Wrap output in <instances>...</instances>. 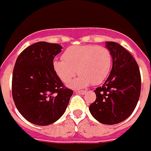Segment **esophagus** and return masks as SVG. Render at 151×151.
Returning a JSON list of instances; mask_svg holds the SVG:
<instances>
[{
	"label": "esophagus",
	"instance_id": "esophagus-1",
	"mask_svg": "<svg viewBox=\"0 0 151 151\" xmlns=\"http://www.w3.org/2000/svg\"><path fill=\"white\" fill-rule=\"evenodd\" d=\"M76 93H80V94H82V95H84L85 93H86V91H84V90H76L75 91Z\"/></svg>",
	"mask_w": 151,
	"mask_h": 151
}]
</instances>
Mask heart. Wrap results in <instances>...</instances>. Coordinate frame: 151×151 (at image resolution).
<instances>
[{
    "label": "heart",
    "mask_w": 151,
    "mask_h": 151,
    "mask_svg": "<svg viewBox=\"0 0 151 151\" xmlns=\"http://www.w3.org/2000/svg\"><path fill=\"white\" fill-rule=\"evenodd\" d=\"M62 58L53 63V70L62 82H70L76 70L80 74L69 84L71 88H81L90 84H101L111 70V52L104 46L87 45L69 47L64 51Z\"/></svg>",
    "instance_id": "heart-1"
}]
</instances>
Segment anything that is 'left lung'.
Returning a JSON list of instances; mask_svg holds the SVG:
<instances>
[{
	"label": "left lung",
	"mask_w": 151,
	"mask_h": 151,
	"mask_svg": "<svg viewBox=\"0 0 151 151\" xmlns=\"http://www.w3.org/2000/svg\"><path fill=\"white\" fill-rule=\"evenodd\" d=\"M113 64L107 80L94 90L96 100L89 106L92 115L104 124L124 121L134 111L141 93V74L133 57L115 42H106Z\"/></svg>",
	"instance_id": "1"
}]
</instances>
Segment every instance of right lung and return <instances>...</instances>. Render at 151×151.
I'll return each mask as SVG.
<instances>
[{"instance_id":"right-lung-1","label":"right lung","mask_w":151,"mask_h":151,"mask_svg":"<svg viewBox=\"0 0 151 151\" xmlns=\"http://www.w3.org/2000/svg\"><path fill=\"white\" fill-rule=\"evenodd\" d=\"M63 48L40 41L20 53L13 70L12 96L19 113L34 124L56 122L66 111L73 91L65 87L53 68Z\"/></svg>"}]
</instances>
